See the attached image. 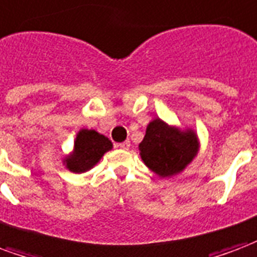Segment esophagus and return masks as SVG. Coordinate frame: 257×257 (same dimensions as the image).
<instances>
[{"instance_id":"esophagus-1","label":"esophagus","mask_w":257,"mask_h":257,"mask_svg":"<svg viewBox=\"0 0 257 257\" xmlns=\"http://www.w3.org/2000/svg\"><path fill=\"white\" fill-rule=\"evenodd\" d=\"M118 147L121 148V150H129V147H131V143H129V140H126V142H123V143H119Z\"/></svg>"}]
</instances>
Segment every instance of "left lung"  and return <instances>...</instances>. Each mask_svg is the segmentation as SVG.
<instances>
[{"label":"left lung","instance_id":"1","mask_svg":"<svg viewBox=\"0 0 257 257\" xmlns=\"http://www.w3.org/2000/svg\"><path fill=\"white\" fill-rule=\"evenodd\" d=\"M199 150L200 142L195 129L170 125L161 118L150 121L139 144L142 161L159 178H172L184 172Z\"/></svg>","mask_w":257,"mask_h":257}]
</instances>
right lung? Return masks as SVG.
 Segmentation results:
<instances>
[{"instance_id": "1", "label": "right lung", "mask_w": 257, "mask_h": 257, "mask_svg": "<svg viewBox=\"0 0 257 257\" xmlns=\"http://www.w3.org/2000/svg\"><path fill=\"white\" fill-rule=\"evenodd\" d=\"M113 148V143L95 129L81 128L76 135L73 148L62 158V165L72 173L81 174L91 170L104 154Z\"/></svg>"}]
</instances>
